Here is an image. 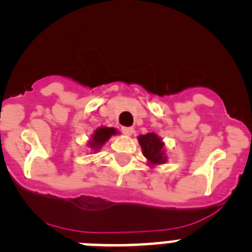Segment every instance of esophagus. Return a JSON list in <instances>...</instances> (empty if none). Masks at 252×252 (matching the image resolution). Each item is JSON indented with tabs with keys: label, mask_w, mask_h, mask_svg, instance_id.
<instances>
[{
	"label": "esophagus",
	"mask_w": 252,
	"mask_h": 252,
	"mask_svg": "<svg viewBox=\"0 0 252 252\" xmlns=\"http://www.w3.org/2000/svg\"><path fill=\"white\" fill-rule=\"evenodd\" d=\"M121 131H122V133H125V135H128V136H130V135H132V132H133V127H126V126H124V127H121Z\"/></svg>",
	"instance_id": "esophagus-1"
}]
</instances>
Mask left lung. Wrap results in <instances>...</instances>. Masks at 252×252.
I'll use <instances>...</instances> for the list:
<instances>
[{
	"instance_id": "8db88e82",
	"label": "left lung",
	"mask_w": 252,
	"mask_h": 252,
	"mask_svg": "<svg viewBox=\"0 0 252 252\" xmlns=\"http://www.w3.org/2000/svg\"><path fill=\"white\" fill-rule=\"evenodd\" d=\"M139 144L141 145L144 157L151 164H162L165 161L164 153H162V141L154 132H149L146 135L139 136Z\"/></svg>"
}]
</instances>
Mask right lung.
Returning a JSON list of instances; mask_svg holds the SVG:
<instances>
[{"instance_id":"obj_1","label":"right lung","mask_w":252,"mask_h":252,"mask_svg":"<svg viewBox=\"0 0 252 252\" xmlns=\"http://www.w3.org/2000/svg\"><path fill=\"white\" fill-rule=\"evenodd\" d=\"M116 133H117V131H116L113 127H99V128H97V130L94 131V133H93L92 141L90 142V146L92 149H94V150H97V149L101 148L104 142L110 139L112 135H116Z\"/></svg>"}]
</instances>
